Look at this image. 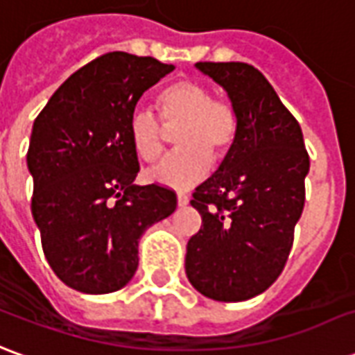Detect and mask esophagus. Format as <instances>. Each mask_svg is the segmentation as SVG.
<instances>
[{
  "label": "esophagus",
  "mask_w": 355,
  "mask_h": 355,
  "mask_svg": "<svg viewBox=\"0 0 355 355\" xmlns=\"http://www.w3.org/2000/svg\"><path fill=\"white\" fill-rule=\"evenodd\" d=\"M178 205L180 206L189 205V197H187L185 193H178Z\"/></svg>",
  "instance_id": "34e87169"
}]
</instances>
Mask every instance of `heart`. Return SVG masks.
Listing matches in <instances>:
<instances>
[{
    "label": "heart",
    "instance_id": "obj_1",
    "mask_svg": "<svg viewBox=\"0 0 355 355\" xmlns=\"http://www.w3.org/2000/svg\"><path fill=\"white\" fill-rule=\"evenodd\" d=\"M160 118L147 107H135L128 120V133L137 157L155 162L164 150L168 132L178 149L166 155L147 178L168 187H187L202 180L210 158H223L239 133L237 109L227 99L212 97L195 80H178L158 95Z\"/></svg>",
    "mask_w": 355,
    "mask_h": 355
}]
</instances>
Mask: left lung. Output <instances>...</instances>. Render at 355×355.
<instances>
[{
  "label": "left lung",
  "mask_w": 355,
  "mask_h": 355,
  "mask_svg": "<svg viewBox=\"0 0 355 355\" xmlns=\"http://www.w3.org/2000/svg\"><path fill=\"white\" fill-rule=\"evenodd\" d=\"M227 92L239 133L191 205L202 216L185 271L198 293L241 302L270 288L285 268L306 200L310 157L300 124L262 72L246 62H197Z\"/></svg>",
  "instance_id": "obj_1"
}]
</instances>
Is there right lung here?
Returning a JSON list of instances; mask_svg holds the SVG:
<instances>
[{"label":"right lung","mask_w":355,"mask_h":355,"mask_svg":"<svg viewBox=\"0 0 355 355\" xmlns=\"http://www.w3.org/2000/svg\"><path fill=\"white\" fill-rule=\"evenodd\" d=\"M172 64L124 51L76 70L37 114L30 137L32 216L47 262L64 285L114 293L133 277L143 231L178 206L175 191L133 185L139 172L128 120Z\"/></svg>","instance_id":"add662e5"}]
</instances>
